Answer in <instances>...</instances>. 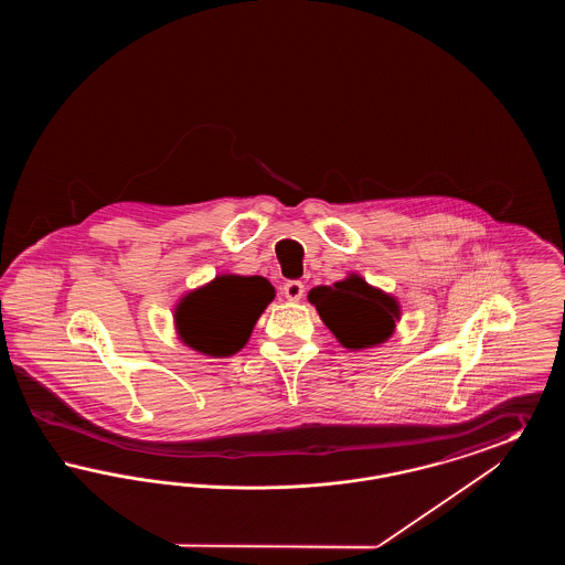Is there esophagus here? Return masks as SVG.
<instances>
[{"mask_svg": "<svg viewBox=\"0 0 565 565\" xmlns=\"http://www.w3.org/2000/svg\"><path fill=\"white\" fill-rule=\"evenodd\" d=\"M284 295H286V298L288 300H300L302 298V295H305V286H302V281H296V279H292V281H288L286 286H284Z\"/></svg>", "mask_w": 565, "mask_h": 565, "instance_id": "obj_1", "label": "esophagus"}]
</instances>
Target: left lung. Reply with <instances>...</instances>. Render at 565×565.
<instances>
[{"instance_id":"8db88e82","label":"left lung","mask_w":565,"mask_h":565,"mask_svg":"<svg viewBox=\"0 0 565 565\" xmlns=\"http://www.w3.org/2000/svg\"><path fill=\"white\" fill-rule=\"evenodd\" d=\"M309 302L337 341L353 351L385 343L401 320L398 300L353 273L332 286L313 288Z\"/></svg>"}]
</instances>
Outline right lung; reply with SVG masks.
<instances>
[{
	"mask_svg": "<svg viewBox=\"0 0 565 565\" xmlns=\"http://www.w3.org/2000/svg\"><path fill=\"white\" fill-rule=\"evenodd\" d=\"M275 298L269 279L217 275L184 296L175 309L180 339L205 355H233L247 343L260 313Z\"/></svg>",
	"mask_w": 565,
	"mask_h": 565,
	"instance_id": "1",
	"label": "right lung"
}]
</instances>
